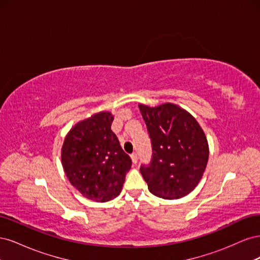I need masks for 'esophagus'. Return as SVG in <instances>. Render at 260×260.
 <instances>
[{
    "label": "esophagus",
    "mask_w": 260,
    "mask_h": 260,
    "mask_svg": "<svg viewBox=\"0 0 260 260\" xmlns=\"http://www.w3.org/2000/svg\"><path fill=\"white\" fill-rule=\"evenodd\" d=\"M131 160H132L133 164H137L138 162V154L137 153L131 154Z\"/></svg>",
    "instance_id": "esophagus-1"
}]
</instances>
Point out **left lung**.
<instances>
[{
  "instance_id": "1",
  "label": "left lung",
  "mask_w": 260,
  "mask_h": 260,
  "mask_svg": "<svg viewBox=\"0 0 260 260\" xmlns=\"http://www.w3.org/2000/svg\"><path fill=\"white\" fill-rule=\"evenodd\" d=\"M152 140L153 156L140 171L152 194L177 200L198 186L206 169L208 141L198 120L172 103L139 104Z\"/></svg>"
}]
</instances>
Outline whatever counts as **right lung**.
I'll use <instances>...</instances> for the list:
<instances>
[{
	"mask_svg": "<svg viewBox=\"0 0 260 260\" xmlns=\"http://www.w3.org/2000/svg\"><path fill=\"white\" fill-rule=\"evenodd\" d=\"M113 120L109 112L93 114L69 130L61 146V165L69 182L94 202L119 195L132 165L112 131Z\"/></svg>",
	"mask_w": 260,
	"mask_h": 260,
	"instance_id": "obj_1",
	"label": "right lung"
}]
</instances>
